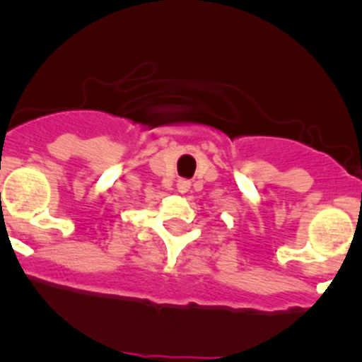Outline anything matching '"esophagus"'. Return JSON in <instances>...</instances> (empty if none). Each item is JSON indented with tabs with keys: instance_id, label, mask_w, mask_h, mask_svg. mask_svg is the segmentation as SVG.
<instances>
[{
	"instance_id": "1",
	"label": "esophagus",
	"mask_w": 362,
	"mask_h": 362,
	"mask_svg": "<svg viewBox=\"0 0 362 362\" xmlns=\"http://www.w3.org/2000/svg\"><path fill=\"white\" fill-rule=\"evenodd\" d=\"M189 186H192V182H189L188 180H180L176 182V188H177V192H180V193L188 192Z\"/></svg>"
}]
</instances>
